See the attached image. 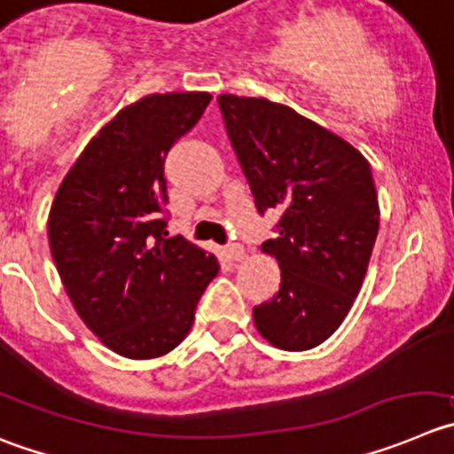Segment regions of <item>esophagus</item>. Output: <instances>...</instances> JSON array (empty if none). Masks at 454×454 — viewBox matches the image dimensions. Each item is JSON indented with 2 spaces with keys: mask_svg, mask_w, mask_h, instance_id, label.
I'll return each mask as SVG.
<instances>
[{
  "mask_svg": "<svg viewBox=\"0 0 454 454\" xmlns=\"http://www.w3.org/2000/svg\"><path fill=\"white\" fill-rule=\"evenodd\" d=\"M226 253H228V257L235 262H241L244 257H247V251H244V247H241V244H228Z\"/></svg>",
  "mask_w": 454,
  "mask_h": 454,
  "instance_id": "1",
  "label": "esophagus"
}]
</instances>
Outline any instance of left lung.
<instances>
[{"label": "left lung", "mask_w": 454, "mask_h": 454, "mask_svg": "<svg viewBox=\"0 0 454 454\" xmlns=\"http://www.w3.org/2000/svg\"><path fill=\"white\" fill-rule=\"evenodd\" d=\"M257 213L278 210L262 251L282 270L279 291L253 309L270 345L304 351L327 340L361 291L379 235V197L365 156L286 105L217 98Z\"/></svg>", "instance_id": "8db88e82"}]
</instances>
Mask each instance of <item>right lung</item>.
Here are the masks:
<instances>
[{"mask_svg": "<svg viewBox=\"0 0 454 454\" xmlns=\"http://www.w3.org/2000/svg\"><path fill=\"white\" fill-rule=\"evenodd\" d=\"M213 100L152 93L91 138L55 194L49 247L75 311L109 349L156 358L194 323L215 255L168 237L165 156Z\"/></svg>", "mask_w": 454, "mask_h": 454, "instance_id": "add662e5", "label": "right lung"}]
</instances>
